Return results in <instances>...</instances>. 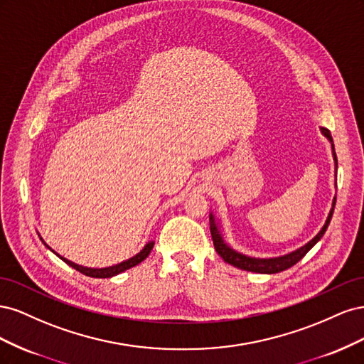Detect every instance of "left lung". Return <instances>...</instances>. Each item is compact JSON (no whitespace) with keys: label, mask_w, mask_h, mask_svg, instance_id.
I'll return each instance as SVG.
<instances>
[{"label":"left lung","mask_w":364,"mask_h":364,"mask_svg":"<svg viewBox=\"0 0 364 364\" xmlns=\"http://www.w3.org/2000/svg\"><path fill=\"white\" fill-rule=\"evenodd\" d=\"M323 135L326 138H329V141L333 142V136L331 134H329L328 129H322ZM333 153H334V159L337 162V156H336V151H334V146H333ZM337 165V164H336ZM333 205H336V199L333 202ZM333 213H334V208L331 209V213H329L328 218H326V223L323 225L322 230L318 232L310 243H306L304 247L297 249L291 253H289V255H284V257H279V258H269V259H259V258H250V257H246V255H241V253L232 250L230 247H228L225 243L222 237H220V232L217 229V225L214 222V217L209 215V229H211V235H213V241H214V247L217 250V253L220 257H222L228 264H232V266L241 269V270H247V272H255V273H279L282 270H287L290 269L291 266H294V264L297 261H301L305 255L306 252L310 250L318 240H321L325 234V230L329 225V222H331V217H333Z\"/></svg>","instance_id":"1"}]
</instances>
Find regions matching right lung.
Masks as SVG:
<instances>
[{"label":"right lung","mask_w":364,"mask_h":364,"mask_svg":"<svg viewBox=\"0 0 364 364\" xmlns=\"http://www.w3.org/2000/svg\"><path fill=\"white\" fill-rule=\"evenodd\" d=\"M153 241L151 243H149L144 249H142L138 255H135L134 258H130V259H127V261H124V262H121V264H118V266H114V267H107V269H87V267H83V266H77V264H74V262H71V261H68L67 258H63V257H60V259H63L65 262L68 264V266H71L73 269H75L77 272H80V273H83V274H86V277H91V278H111V277H115V274H118V273H121V272H124V270H127V269H130V267H134V266H136V264H139L142 259H146L149 255H150V252H151V249H153ZM59 257V255H58Z\"/></svg>","instance_id":"obj_1"}]
</instances>
